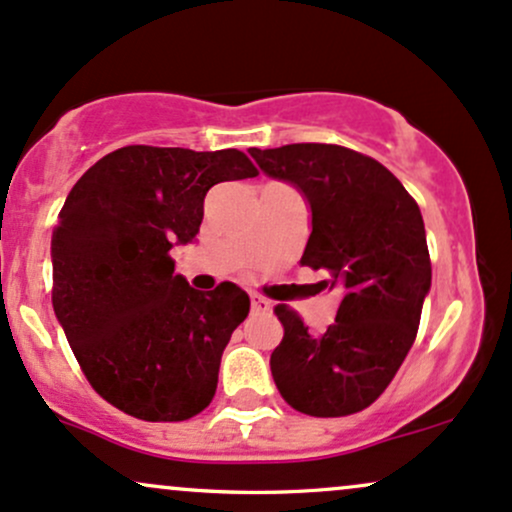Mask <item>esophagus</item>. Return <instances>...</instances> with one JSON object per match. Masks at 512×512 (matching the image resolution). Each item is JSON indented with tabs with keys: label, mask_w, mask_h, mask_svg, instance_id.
I'll return each instance as SVG.
<instances>
[{
	"label": "esophagus",
	"mask_w": 512,
	"mask_h": 512,
	"mask_svg": "<svg viewBox=\"0 0 512 512\" xmlns=\"http://www.w3.org/2000/svg\"><path fill=\"white\" fill-rule=\"evenodd\" d=\"M251 309H254L256 314H268L271 312V302L266 300V297H261V295H256V292H251Z\"/></svg>",
	"instance_id": "obj_1"
}]
</instances>
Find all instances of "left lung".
<instances>
[{"instance_id":"left-lung-1","label":"left lung","mask_w":512,"mask_h":512,"mask_svg":"<svg viewBox=\"0 0 512 512\" xmlns=\"http://www.w3.org/2000/svg\"><path fill=\"white\" fill-rule=\"evenodd\" d=\"M271 179L287 181L312 210L302 266L326 271L343 295L336 321L312 336L285 304V336L271 355L278 392L317 418L367 409L394 380L416 341L430 290L421 210L387 166L338 145L249 149Z\"/></svg>"}]
</instances>
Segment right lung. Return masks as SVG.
I'll list each match as a JSON object with an SVG mask.
<instances>
[{"label": "right lung", "instance_id": "1", "mask_svg": "<svg viewBox=\"0 0 512 512\" xmlns=\"http://www.w3.org/2000/svg\"><path fill=\"white\" fill-rule=\"evenodd\" d=\"M256 174L239 149L130 145L67 195L50 244L55 317L91 387L128 416L186 421L215 396L249 295L193 290L169 251L195 239L215 183Z\"/></svg>", "mask_w": 512, "mask_h": 512}]
</instances>
